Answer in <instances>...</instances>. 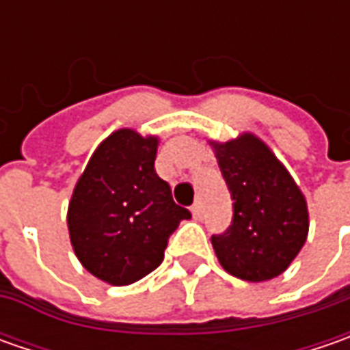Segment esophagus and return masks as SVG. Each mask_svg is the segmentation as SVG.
I'll return each mask as SVG.
<instances>
[{
	"label": "esophagus",
	"mask_w": 350,
	"mask_h": 350,
	"mask_svg": "<svg viewBox=\"0 0 350 350\" xmlns=\"http://www.w3.org/2000/svg\"><path fill=\"white\" fill-rule=\"evenodd\" d=\"M191 212H193V216H195L196 220H200V218H202V214H204V206H202V202H200V200H196L195 204L191 206Z\"/></svg>",
	"instance_id": "obj_1"
}]
</instances>
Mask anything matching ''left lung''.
I'll use <instances>...</instances> for the list:
<instances>
[{
    "label": "left lung",
    "instance_id": "obj_1",
    "mask_svg": "<svg viewBox=\"0 0 350 350\" xmlns=\"http://www.w3.org/2000/svg\"><path fill=\"white\" fill-rule=\"evenodd\" d=\"M234 198V220L212 247L226 273L247 282L282 275L304 247L308 202L288 169L253 132L210 142Z\"/></svg>",
    "mask_w": 350,
    "mask_h": 350
}]
</instances>
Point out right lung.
Returning a JSON list of instances; mask_svg holds the SVG:
<instances>
[{"label":"right lung","mask_w":350,"mask_h":350,"mask_svg":"<svg viewBox=\"0 0 350 350\" xmlns=\"http://www.w3.org/2000/svg\"><path fill=\"white\" fill-rule=\"evenodd\" d=\"M159 138L115 130L97 146L68 204L75 257L99 280L126 286L163 261L169 235L191 212L154 169Z\"/></svg>","instance_id":"add662e5"}]
</instances>
